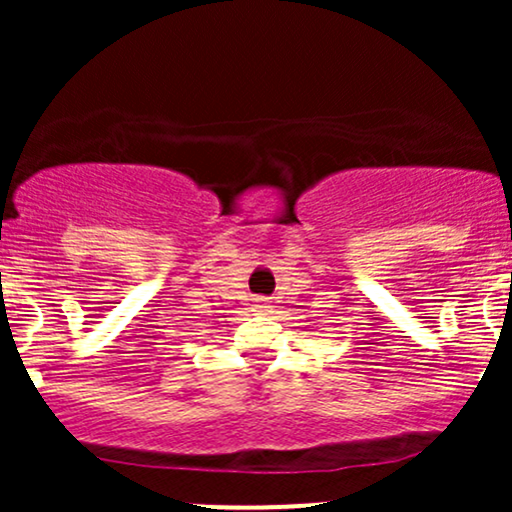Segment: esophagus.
Segmentation results:
<instances>
[{
    "mask_svg": "<svg viewBox=\"0 0 512 512\" xmlns=\"http://www.w3.org/2000/svg\"><path fill=\"white\" fill-rule=\"evenodd\" d=\"M255 310H257V313H267V310H269V303H267V301H262V298H260V301H257V305H255Z\"/></svg>",
    "mask_w": 512,
    "mask_h": 512,
    "instance_id": "esophagus-1",
    "label": "esophagus"
}]
</instances>
